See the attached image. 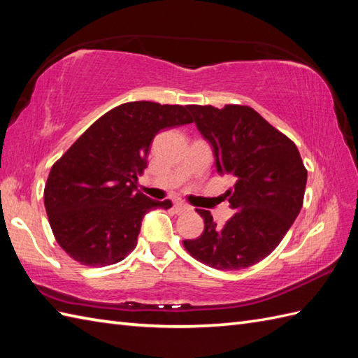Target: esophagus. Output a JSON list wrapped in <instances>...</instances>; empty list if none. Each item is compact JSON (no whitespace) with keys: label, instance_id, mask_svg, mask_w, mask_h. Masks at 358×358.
Instances as JSON below:
<instances>
[{"label":"esophagus","instance_id":"34e87169","mask_svg":"<svg viewBox=\"0 0 358 358\" xmlns=\"http://www.w3.org/2000/svg\"><path fill=\"white\" fill-rule=\"evenodd\" d=\"M174 210H176V213L180 214V213H185V211L192 210V206L184 203V202H176V203H174Z\"/></svg>","mask_w":358,"mask_h":358}]
</instances>
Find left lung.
<instances>
[{
	"label": "left lung",
	"instance_id": "obj_1",
	"mask_svg": "<svg viewBox=\"0 0 358 358\" xmlns=\"http://www.w3.org/2000/svg\"><path fill=\"white\" fill-rule=\"evenodd\" d=\"M197 129L211 142L220 174L236 179L224 197L234 210L224 227L210 211L203 233L184 241L196 260L222 271L259 264L269 256L303 205L308 171L296 144L248 106H187Z\"/></svg>",
	"mask_w": 358,
	"mask_h": 358
}]
</instances>
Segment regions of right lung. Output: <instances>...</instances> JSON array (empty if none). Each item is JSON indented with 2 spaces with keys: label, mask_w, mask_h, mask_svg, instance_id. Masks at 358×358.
<instances>
[{
  "label": "right lung",
  "mask_w": 358,
  "mask_h": 358,
  "mask_svg": "<svg viewBox=\"0 0 358 358\" xmlns=\"http://www.w3.org/2000/svg\"><path fill=\"white\" fill-rule=\"evenodd\" d=\"M192 122L184 106L125 102L94 121L53 164L44 205L55 239L71 259L107 266L134 250L142 217L173 205L136 189L150 144L162 129Z\"/></svg>",
  "instance_id": "add662e5"
}]
</instances>
